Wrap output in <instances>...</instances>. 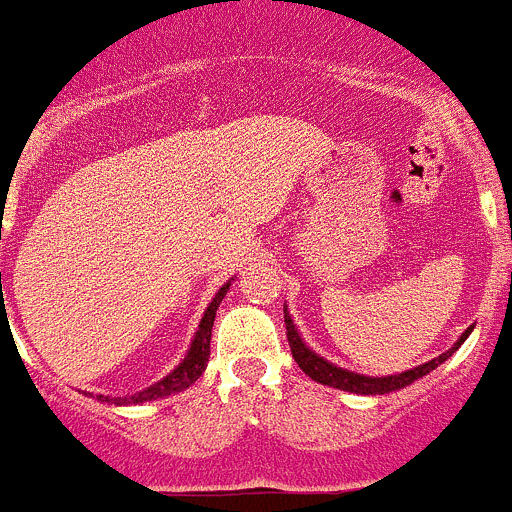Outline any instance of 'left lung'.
Instances as JSON below:
<instances>
[{
  "instance_id": "1",
  "label": "left lung",
  "mask_w": 512,
  "mask_h": 512,
  "mask_svg": "<svg viewBox=\"0 0 512 512\" xmlns=\"http://www.w3.org/2000/svg\"><path fill=\"white\" fill-rule=\"evenodd\" d=\"M284 325H287L289 348H292L294 360H297L299 368H302L304 373L312 378V381L322 383V386L340 388V391L363 393V396H381V393H391V391H398V388H403V386H409V383H414L416 378H421V375H426L429 370L437 368V365H442L444 360H447L449 355H452L454 350H457L459 345L467 340V335L472 332V327H470V330L464 332V335L454 342V348H449L447 353H442L439 358L429 360V363L419 365V368H411V370H406V373H398V375H386V378H370V375H358V373H350V370L337 368V365L322 360L320 355H314L312 350L304 345L302 337L297 335V330H294V322H292V317L287 314V309H284Z\"/></svg>"
}]
</instances>
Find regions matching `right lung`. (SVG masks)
I'll use <instances>...</instances> for the list:
<instances>
[{
  "label": "right lung",
  "instance_id": "add662e5",
  "mask_svg": "<svg viewBox=\"0 0 512 512\" xmlns=\"http://www.w3.org/2000/svg\"><path fill=\"white\" fill-rule=\"evenodd\" d=\"M228 287H231V281L218 289V294L213 297L210 307L205 309L203 320H200V327H198V332H195V340H192L185 360H182V363L177 365V368L172 370L167 378H162L159 383L149 386L147 391H139L129 398H109V396H98V398H103V401H111V403H144V401H154V398L170 396V393L185 391L187 386H192V383L198 381L200 375H203L205 365H208V358H210V332H213L215 312H218V307H220V302H223Z\"/></svg>",
  "mask_w": 512,
  "mask_h": 512
}]
</instances>
